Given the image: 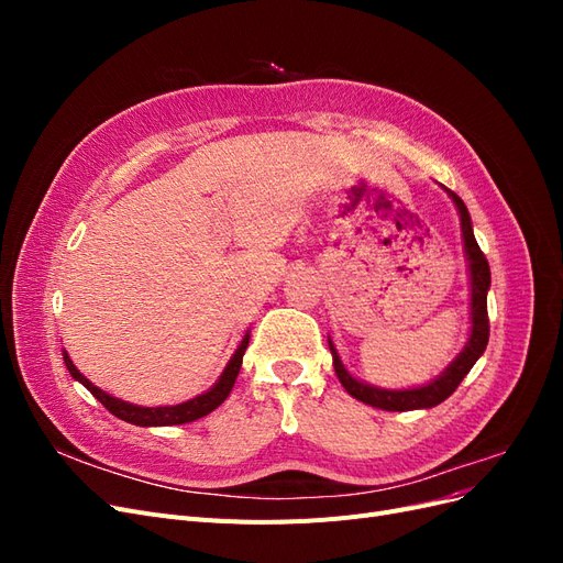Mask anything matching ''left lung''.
Listing matches in <instances>:
<instances>
[{"label": "left lung", "instance_id": "left-lung-1", "mask_svg": "<svg viewBox=\"0 0 563 563\" xmlns=\"http://www.w3.org/2000/svg\"><path fill=\"white\" fill-rule=\"evenodd\" d=\"M444 187V185H441ZM444 192L451 197L455 203V211L460 218V234H463V251H465V261H467V279H470V333H467V343L460 350L455 360L439 373L437 378L424 385L416 387H404V389H387L371 385L362 378L352 376V373L345 368L343 360L333 345V340L329 335V350L333 356V368L338 380L343 383V387L350 391L354 399H360L368 406L383 408V411H416V408H432L439 406L444 399H449L455 387L463 383V378L470 373V368L476 364V360L484 354L488 345V310H486V296L490 288V269L486 255L482 253L479 244L474 240V230H472V218L470 211L455 192L446 190Z\"/></svg>", "mask_w": 563, "mask_h": 563}]
</instances>
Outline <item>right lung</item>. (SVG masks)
Instances as JSON below:
<instances>
[{
    "instance_id": "right-lung-1",
    "label": "right lung",
    "mask_w": 563,
    "mask_h": 563,
    "mask_svg": "<svg viewBox=\"0 0 563 563\" xmlns=\"http://www.w3.org/2000/svg\"><path fill=\"white\" fill-rule=\"evenodd\" d=\"M249 338H251V331L244 333L242 343L236 345V350L230 356V362L225 364L223 373H220L218 380L207 391H201V395L187 399L183 404H174V406H139V404H131V401H124V399H117V397L108 395L106 389H100L98 385H93L87 376H84V373L73 364L70 354H67L65 350H63V362H65L67 371H70V376L77 383L87 387L91 395L100 404H103L112 416L122 418L131 424H139V428H166V424H185V422H192V420L209 416L211 411H216V408L228 399V395L234 387L236 376H240L244 352L249 347Z\"/></svg>"
}]
</instances>
